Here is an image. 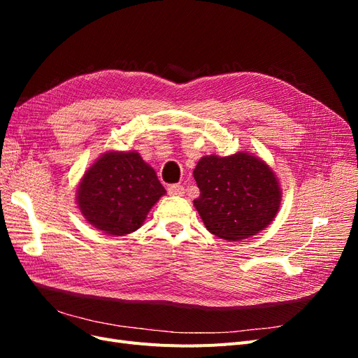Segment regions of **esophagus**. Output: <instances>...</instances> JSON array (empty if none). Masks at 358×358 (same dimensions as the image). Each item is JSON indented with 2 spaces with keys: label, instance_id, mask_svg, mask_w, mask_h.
Instances as JSON below:
<instances>
[{
  "label": "esophagus",
  "instance_id": "1",
  "mask_svg": "<svg viewBox=\"0 0 358 358\" xmlns=\"http://www.w3.org/2000/svg\"><path fill=\"white\" fill-rule=\"evenodd\" d=\"M167 192L170 194V196H178V197H180V196H183V194H185V189H183L182 185H170V187L167 188Z\"/></svg>",
  "mask_w": 358,
  "mask_h": 358
}]
</instances>
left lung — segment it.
Masks as SVG:
<instances>
[{"label":"left lung","mask_w":358,"mask_h":358,"mask_svg":"<svg viewBox=\"0 0 358 358\" xmlns=\"http://www.w3.org/2000/svg\"><path fill=\"white\" fill-rule=\"evenodd\" d=\"M192 175L200 188L194 206L212 234L239 242L275 220L282 191L275 171L262 158L248 152L206 155Z\"/></svg>","instance_id":"1"}]
</instances>
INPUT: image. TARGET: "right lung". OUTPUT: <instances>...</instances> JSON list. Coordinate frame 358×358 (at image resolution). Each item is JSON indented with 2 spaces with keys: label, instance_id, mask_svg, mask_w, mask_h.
Instances as JSON below:
<instances>
[{
  "label": "right lung",
  "instance_id": "right-lung-1",
  "mask_svg": "<svg viewBox=\"0 0 358 358\" xmlns=\"http://www.w3.org/2000/svg\"><path fill=\"white\" fill-rule=\"evenodd\" d=\"M166 194L155 170L136 150L106 152L85 171L76 192L83 218L110 236H125L143 225Z\"/></svg>",
  "mask_w": 358,
  "mask_h": 358
}]
</instances>
